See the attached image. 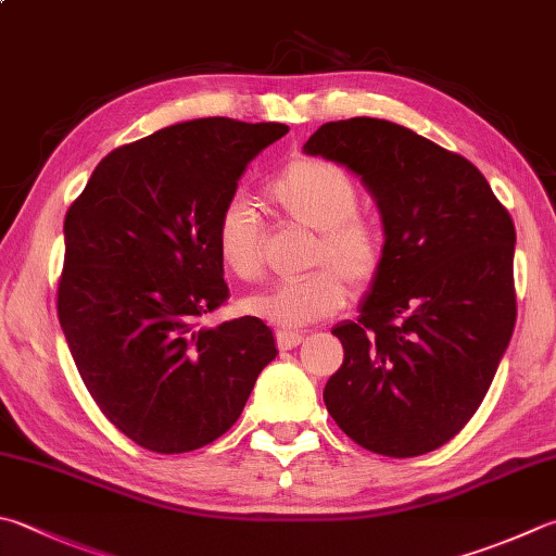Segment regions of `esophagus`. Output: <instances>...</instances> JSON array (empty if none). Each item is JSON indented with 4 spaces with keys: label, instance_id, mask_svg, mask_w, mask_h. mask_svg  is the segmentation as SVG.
Returning <instances> with one entry per match:
<instances>
[{
    "label": "esophagus",
    "instance_id": "34e87169",
    "mask_svg": "<svg viewBox=\"0 0 556 556\" xmlns=\"http://www.w3.org/2000/svg\"><path fill=\"white\" fill-rule=\"evenodd\" d=\"M302 341H305V337H302V333H295V331H278L276 333V343H278L280 351L295 349V345H300Z\"/></svg>",
    "mask_w": 556,
    "mask_h": 556
}]
</instances>
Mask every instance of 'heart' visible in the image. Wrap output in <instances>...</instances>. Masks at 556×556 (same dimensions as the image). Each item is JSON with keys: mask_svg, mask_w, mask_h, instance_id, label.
<instances>
[{"mask_svg": "<svg viewBox=\"0 0 556 556\" xmlns=\"http://www.w3.org/2000/svg\"><path fill=\"white\" fill-rule=\"evenodd\" d=\"M278 213L317 232L309 276L276 282L242 300L249 317L282 331L327 319L345 305V280L365 288L380 274L384 239L380 227L358 213V188L341 166L327 160H295L266 186ZM215 247L223 266L251 280L261 270V219L244 198L223 205L215 225Z\"/></svg>", "mask_w": 556, "mask_h": 556, "instance_id": "b5f03b06", "label": "heart"}]
</instances>
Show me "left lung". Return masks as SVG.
Returning <instances> with one entry per match:
<instances>
[{
	"mask_svg": "<svg viewBox=\"0 0 556 556\" xmlns=\"http://www.w3.org/2000/svg\"><path fill=\"white\" fill-rule=\"evenodd\" d=\"M302 150L361 176L384 232L361 317L331 329L343 365L324 404L365 450L431 453L475 416L508 349L516 227L472 162L404 125L324 123Z\"/></svg>",
	"mask_w": 556,
	"mask_h": 556,
	"instance_id": "8db88e82",
	"label": "left lung"
}]
</instances>
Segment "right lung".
Instances as JSON below:
<instances>
[{
	"label": "right lung",
	"instance_id": "obj_1",
	"mask_svg": "<svg viewBox=\"0 0 556 556\" xmlns=\"http://www.w3.org/2000/svg\"><path fill=\"white\" fill-rule=\"evenodd\" d=\"M282 123L195 118L103 156L65 217L58 317L89 394L154 453L198 450L235 426L276 358L264 321L198 327L227 300L217 215Z\"/></svg>",
	"mask_w": 556,
	"mask_h": 556
}]
</instances>
